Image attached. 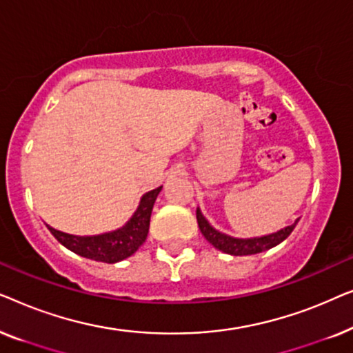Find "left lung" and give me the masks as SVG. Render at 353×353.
I'll return each mask as SVG.
<instances>
[{"label": "left lung", "instance_id": "1", "mask_svg": "<svg viewBox=\"0 0 353 353\" xmlns=\"http://www.w3.org/2000/svg\"><path fill=\"white\" fill-rule=\"evenodd\" d=\"M196 219H197V225H199L201 233L204 234V238L209 241L215 249H219L221 252L230 254V255H252V254H259V252H263V250L272 249L279 243H283V241L292 233V230L296 228L299 221L296 220V223H292L291 226H286V228L279 230L273 234L260 236V238L238 239V238H231L228 234L220 233V231H216L214 226H210V223L205 220V216L202 215V212L199 209L196 210Z\"/></svg>", "mask_w": 353, "mask_h": 353}]
</instances>
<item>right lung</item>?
Returning a JSON list of instances; mask_svg holds the SVG:
<instances>
[{
	"mask_svg": "<svg viewBox=\"0 0 353 353\" xmlns=\"http://www.w3.org/2000/svg\"><path fill=\"white\" fill-rule=\"evenodd\" d=\"M161 190L162 186H159L156 190L146 192L139 201L138 209L132 219L122 228L110 231V233L98 236H74L62 233V231H57L48 225L46 226L62 245H65L67 249L81 255V257L105 263L120 262V260L137 252L146 241L151 212Z\"/></svg>",
	"mask_w": 353,
	"mask_h": 353,
	"instance_id": "right-lung-1",
	"label": "right lung"
}]
</instances>
